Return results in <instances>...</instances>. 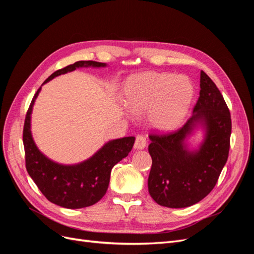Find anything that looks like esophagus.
<instances>
[{
    "instance_id": "obj_1",
    "label": "esophagus",
    "mask_w": 254,
    "mask_h": 254,
    "mask_svg": "<svg viewBox=\"0 0 254 254\" xmlns=\"http://www.w3.org/2000/svg\"><path fill=\"white\" fill-rule=\"evenodd\" d=\"M146 137L143 134H137L135 136V142H134V149H143L146 147Z\"/></svg>"
}]
</instances>
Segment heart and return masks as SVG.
<instances>
[{
  "instance_id": "obj_1",
  "label": "heart",
  "mask_w": 254,
  "mask_h": 254,
  "mask_svg": "<svg viewBox=\"0 0 254 254\" xmlns=\"http://www.w3.org/2000/svg\"><path fill=\"white\" fill-rule=\"evenodd\" d=\"M194 97V87L183 76L148 72L130 77L125 88V104L133 114L147 111L148 125L168 131L178 126Z\"/></svg>"
}]
</instances>
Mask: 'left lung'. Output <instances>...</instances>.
I'll list each match as a JSON object with an SVG mask.
<instances>
[{
  "label": "left lung",
  "mask_w": 254,
  "mask_h": 254,
  "mask_svg": "<svg viewBox=\"0 0 254 254\" xmlns=\"http://www.w3.org/2000/svg\"><path fill=\"white\" fill-rule=\"evenodd\" d=\"M193 112V117L176 131L149 134L152 165L148 190L162 206L178 209L202 200L217 183L228 160L231 114L216 84L203 71ZM197 124L205 126L206 137L200 149L190 152L185 139Z\"/></svg>",
  "instance_id": "1"
}]
</instances>
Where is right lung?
<instances>
[{
  "label": "right lung",
  "mask_w": 254,
  "mask_h": 254,
  "mask_svg": "<svg viewBox=\"0 0 254 254\" xmlns=\"http://www.w3.org/2000/svg\"><path fill=\"white\" fill-rule=\"evenodd\" d=\"M82 66H106L97 61H77L54 72L43 83L56 76ZM41 87L38 89L27 110L23 144L25 166L28 175L49 201L66 209H81L101 200L109 186L112 167L128 156L134 144V136H126L105 144L94 156L76 165H61L45 157L33 140L30 132V114Z\"/></svg>",
  "instance_id": "obj_1"
}]
</instances>
